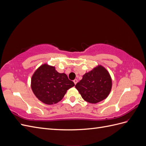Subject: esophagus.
Segmentation results:
<instances>
[{"label": "esophagus", "instance_id": "obj_1", "mask_svg": "<svg viewBox=\"0 0 146 146\" xmlns=\"http://www.w3.org/2000/svg\"><path fill=\"white\" fill-rule=\"evenodd\" d=\"M77 82H78V80H77V79H75V80H74V83L75 85H76Z\"/></svg>", "mask_w": 146, "mask_h": 146}]
</instances>
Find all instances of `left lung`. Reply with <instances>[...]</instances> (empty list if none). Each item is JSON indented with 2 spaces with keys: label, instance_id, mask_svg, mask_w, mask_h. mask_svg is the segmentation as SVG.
Listing matches in <instances>:
<instances>
[{
  "label": "left lung",
  "instance_id": "left-lung-1",
  "mask_svg": "<svg viewBox=\"0 0 146 146\" xmlns=\"http://www.w3.org/2000/svg\"><path fill=\"white\" fill-rule=\"evenodd\" d=\"M75 87L85 101L97 104L108 96L112 88V79L108 70L103 66L98 65L84 74Z\"/></svg>",
  "mask_w": 146,
  "mask_h": 146
}]
</instances>
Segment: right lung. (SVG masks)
Listing matches in <instances>:
<instances>
[{"mask_svg":"<svg viewBox=\"0 0 146 146\" xmlns=\"http://www.w3.org/2000/svg\"><path fill=\"white\" fill-rule=\"evenodd\" d=\"M74 85L67 75L58 72L55 66L47 63L39 66L31 78V88L34 94L47 105L59 102L67 91Z\"/></svg>","mask_w":146,"mask_h":146,"instance_id":"right-lung-1","label":"right lung"}]
</instances>
